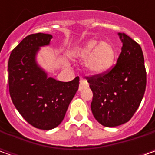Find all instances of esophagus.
Returning <instances> with one entry per match:
<instances>
[{
    "mask_svg": "<svg viewBox=\"0 0 155 155\" xmlns=\"http://www.w3.org/2000/svg\"><path fill=\"white\" fill-rule=\"evenodd\" d=\"M88 87H89V84H88V82H87L86 79H84V78H80V84H79L78 90H79V91H82V90H84V89H86Z\"/></svg>",
    "mask_w": 155,
    "mask_h": 155,
    "instance_id": "obj_1",
    "label": "esophagus"
}]
</instances>
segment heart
Returning a JSON list of instances; mask_svg holds the SVG:
<instances>
[{"instance_id": "1", "label": "heart", "mask_w": 155, "mask_h": 155, "mask_svg": "<svg viewBox=\"0 0 155 155\" xmlns=\"http://www.w3.org/2000/svg\"><path fill=\"white\" fill-rule=\"evenodd\" d=\"M116 49L110 42L89 39L76 51V56L85 59L87 70L93 74H103L115 63Z\"/></svg>"}]
</instances>
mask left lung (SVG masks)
Masks as SVG:
<instances>
[{
  "label": "left lung",
  "mask_w": 155,
  "mask_h": 155,
  "mask_svg": "<svg viewBox=\"0 0 155 155\" xmlns=\"http://www.w3.org/2000/svg\"><path fill=\"white\" fill-rule=\"evenodd\" d=\"M121 54L113 68L87 77L93 92L91 108L96 120L105 127H116L128 122L140 106L147 84V73L141 47L123 33Z\"/></svg>",
  "instance_id": "8db88e82"
}]
</instances>
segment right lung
Returning a JSON list of instances; mask_svg holds the SVG:
<instances>
[{
  "instance_id": "obj_1",
  "label": "right lung",
  "mask_w": 155,
  "mask_h": 155,
  "mask_svg": "<svg viewBox=\"0 0 155 155\" xmlns=\"http://www.w3.org/2000/svg\"><path fill=\"white\" fill-rule=\"evenodd\" d=\"M51 34L27 36L12 51L8 60V87L12 102L22 117L34 128L50 130L64 118L78 90L79 78L61 82L48 78L36 62L39 47L48 45Z\"/></svg>"
}]
</instances>
